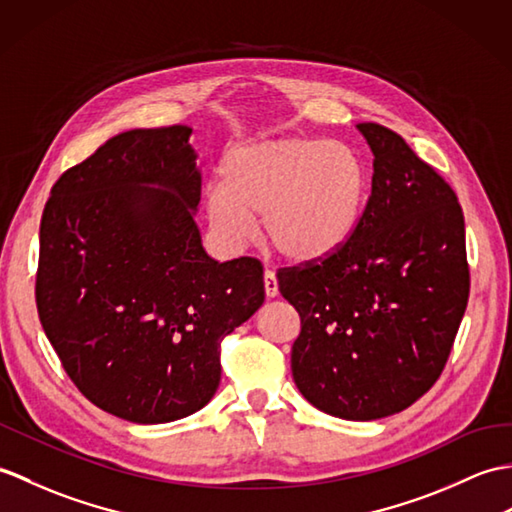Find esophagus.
Here are the masks:
<instances>
[{
    "label": "esophagus",
    "mask_w": 512,
    "mask_h": 512,
    "mask_svg": "<svg viewBox=\"0 0 512 512\" xmlns=\"http://www.w3.org/2000/svg\"><path fill=\"white\" fill-rule=\"evenodd\" d=\"M264 290H266L268 299H275V296L279 294V283H277V277L272 270L264 272Z\"/></svg>",
    "instance_id": "obj_1"
}]
</instances>
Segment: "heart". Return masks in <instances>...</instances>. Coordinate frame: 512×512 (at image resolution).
I'll return each instance as SVG.
<instances>
[{
	"mask_svg": "<svg viewBox=\"0 0 512 512\" xmlns=\"http://www.w3.org/2000/svg\"><path fill=\"white\" fill-rule=\"evenodd\" d=\"M222 185L205 194L220 240L240 248L264 218L268 244L294 264L336 255L362 220L368 174L358 152L316 137H275L235 146L222 161Z\"/></svg>",
	"mask_w": 512,
	"mask_h": 512,
	"instance_id": "heart-1",
	"label": "heart"
}]
</instances>
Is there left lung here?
<instances>
[{
	"instance_id": "8db88e82",
	"label": "left lung",
	"mask_w": 512,
	"mask_h": 512,
	"mask_svg": "<svg viewBox=\"0 0 512 512\" xmlns=\"http://www.w3.org/2000/svg\"><path fill=\"white\" fill-rule=\"evenodd\" d=\"M358 130L375 157L358 229L336 255L277 277L301 316L296 388L331 417L375 421L412 406L443 373L469 266L454 189L390 128Z\"/></svg>"
}]
</instances>
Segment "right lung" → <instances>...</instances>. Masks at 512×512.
<instances>
[{
  "label": "right lung",
  "mask_w": 512,
  "mask_h": 512,
  "mask_svg": "<svg viewBox=\"0 0 512 512\" xmlns=\"http://www.w3.org/2000/svg\"><path fill=\"white\" fill-rule=\"evenodd\" d=\"M192 128H135L54 183L37 307L71 382L124 421L170 423L220 386V342L264 303V268L218 264L194 222Z\"/></svg>",
  "instance_id": "add662e5"
}]
</instances>
